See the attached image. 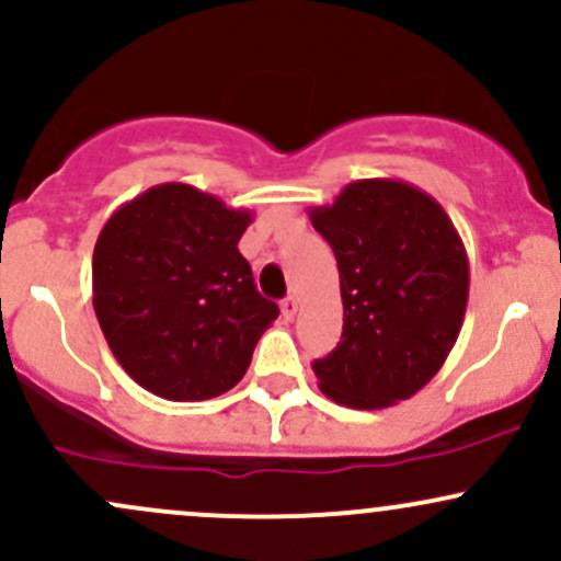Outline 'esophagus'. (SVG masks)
Returning a JSON list of instances; mask_svg holds the SVG:
<instances>
[{"instance_id":"esophagus-1","label":"esophagus","mask_w":561,"mask_h":561,"mask_svg":"<svg viewBox=\"0 0 561 561\" xmlns=\"http://www.w3.org/2000/svg\"><path fill=\"white\" fill-rule=\"evenodd\" d=\"M295 313H298V298H293V295H290V298L282 300V317L293 319Z\"/></svg>"}]
</instances>
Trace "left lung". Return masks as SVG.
Here are the masks:
<instances>
[{"mask_svg":"<svg viewBox=\"0 0 561 561\" xmlns=\"http://www.w3.org/2000/svg\"><path fill=\"white\" fill-rule=\"evenodd\" d=\"M309 218L335 252L343 298L341 343L313 362L319 389L354 410L410 399L445 365L469 304L450 215L410 183L365 178Z\"/></svg>","mask_w":561,"mask_h":561,"instance_id":"8db88e82","label":"left lung"}]
</instances>
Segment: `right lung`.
Here are the masks:
<instances>
[{"label": "right lung", "instance_id": "1", "mask_svg": "<svg viewBox=\"0 0 561 561\" xmlns=\"http://www.w3.org/2000/svg\"><path fill=\"white\" fill-rule=\"evenodd\" d=\"M250 210L188 183L125 202L98 233L92 306L111 354L138 386L172 402L226 393L279 309L255 290L239 239Z\"/></svg>", "mask_w": 561, "mask_h": 561}]
</instances>
